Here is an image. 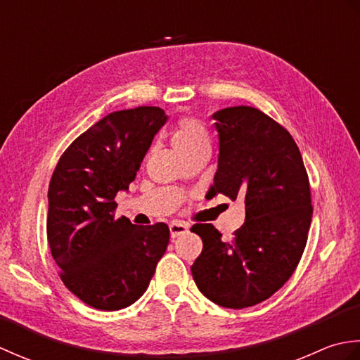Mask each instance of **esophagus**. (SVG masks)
Wrapping results in <instances>:
<instances>
[{
  "instance_id": "obj_1",
  "label": "esophagus",
  "mask_w": 360,
  "mask_h": 360,
  "mask_svg": "<svg viewBox=\"0 0 360 360\" xmlns=\"http://www.w3.org/2000/svg\"><path fill=\"white\" fill-rule=\"evenodd\" d=\"M168 227H170L172 238H176V236H179L188 231V226L184 223H179V221H174V223H172Z\"/></svg>"
}]
</instances>
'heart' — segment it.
<instances>
[{
  "instance_id": "heart-1",
  "label": "heart",
  "mask_w": 360,
  "mask_h": 360,
  "mask_svg": "<svg viewBox=\"0 0 360 360\" xmlns=\"http://www.w3.org/2000/svg\"><path fill=\"white\" fill-rule=\"evenodd\" d=\"M172 141L174 148L178 150L179 155L184 159L196 150L210 147L207 128L200 120L193 117H184L178 122L172 136Z\"/></svg>"
}]
</instances>
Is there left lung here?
<instances>
[{"instance_id": "left-lung-1", "label": "left lung", "mask_w": 360, "mask_h": 360, "mask_svg": "<svg viewBox=\"0 0 360 360\" xmlns=\"http://www.w3.org/2000/svg\"><path fill=\"white\" fill-rule=\"evenodd\" d=\"M219 139L218 170L207 198L246 204V221L224 243L212 224H196L202 252L192 275L219 307L243 309L264 302L294 274L312 218L307 168L292 136L252 106L212 116Z\"/></svg>"}]
</instances>
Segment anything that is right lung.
Instances as JSON below:
<instances>
[{"label":"right lung","mask_w":360,"mask_h":360,"mask_svg":"<svg viewBox=\"0 0 360 360\" xmlns=\"http://www.w3.org/2000/svg\"><path fill=\"white\" fill-rule=\"evenodd\" d=\"M167 122L158 106L114 111L80 134L60 158L48 190V241L65 286L88 307L117 311L145 290L165 254L164 223L114 218L153 137Z\"/></svg>","instance_id":"1"}]
</instances>
